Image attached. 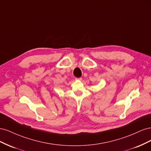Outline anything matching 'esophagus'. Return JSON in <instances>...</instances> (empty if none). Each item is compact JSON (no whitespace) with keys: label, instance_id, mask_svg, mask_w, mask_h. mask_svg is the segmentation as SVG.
<instances>
[{"label":"esophagus","instance_id":"34e87169","mask_svg":"<svg viewBox=\"0 0 151 151\" xmlns=\"http://www.w3.org/2000/svg\"><path fill=\"white\" fill-rule=\"evenodd\" d=\"M76 79H77V80H80V81H81V80H82V78H81V77H79V78H76Z\"/></svg>","mask_w":151,"mask_h":151}]
</instances>
